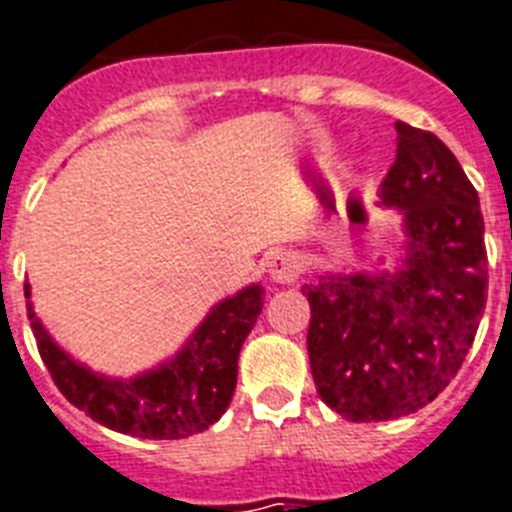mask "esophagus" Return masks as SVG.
<instances>
[{
    "label": "esophagus",
    "mask_w": 512,
    "mask_h": 512,
    "mask_svg": "<svg viewBox=\"0 0 512 512\" xmlns=\"http://www.w3.org/2000/svg\"><path fill=\"white\" fill-rule=\"evenodd\" d=\"M265 267H267V273H270V278H273L275 283L290 285V283H296V280L301 278V262H298V257L293 255V252H288V250L270 252V255H267V260H265Z\"/></svg>",
    "instance_id": "1"
}]
</instances>
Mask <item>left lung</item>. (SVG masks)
Segmentation results:
<instances>
[{"mask_svg": "<svg viewBox=\"0 0 512 512\" xmlns=\"http://www.w3.org/2000/svg\"><path fill=\"white\" fill-rule=\"evenodd\" d=\"M380 209L400 214L403 255L380 273H324L311 303L308 359L319 398L354 423L428 405L462 367L487 301L480 196L449 147L395 122Z\"/></svg>", "mask_w": 512, "mask_h": 512, "instance_id": "obj_1", "label": "left lung"}]
</instances>
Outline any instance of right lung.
Masks as SVG:
<instances>
[{"instance_id": "right-lung-1", "label": "right lung", "mask_w": 512, "mask_h": 512, "mask_svg": "<svg viewBox=\"0 0 512 512\" xmlns=\"http://www.w3.org/2000/svg\"><path fill=\"white\" fill-rule=\"evenodd\" d=\"M25 298L40 357L68 403L119 434L188 439L214 426L232 403L239 349L260 316L265 288L252 283L216 303L173 357L135 377L101 375L73 359L32 311L30 283Z\"/></svg>"}]
</instances>
